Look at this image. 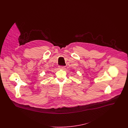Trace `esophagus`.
I'll use <instances>...</instances> for the list:
<instances>
[{
	"instance_id": "obj_1",
	"label": "esophagus",
	"mask_w": 128,
	"mask_h": 128,
	"mask_svg": "<svg viewBox=\"0 0 128 128\" xmlns=\"http://www.w3.org/2000/svg\"><path fill=\"white\" fill-rule=\"evenodd\" d=\"M65 66H58V68L60 69V70H64V68H65Z\"/></svg>"
}]
</instances>
